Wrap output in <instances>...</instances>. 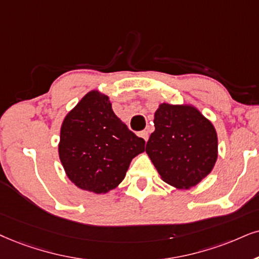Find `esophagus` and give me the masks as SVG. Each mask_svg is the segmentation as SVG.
<instances>
[{"instance_id":"esophagus-1","label":"esophagus","mask_w":259,"mask_h":259,"mask_svg":"<svg viewBox=\"0 0 259 259\" xmlns=\"http://www.w3.org/2000/svg\"><path fill=\"white\" fill-rule=\"evenodd\" d=\"M139 135L142 137L143 140L145 141H148V137H149V135H148V132H146V130H143V132H141Z\"/></svg>"}]
</instances>
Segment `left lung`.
<instances>
[{"instance_id":"left-lung-1","label":"left lung","mask_w":259,"mask_h":259,"mask_svg":"<svg viewBox=\"0 0 259 259\" xmlns=\"http://www.w3.org/2000/svg\"><path fill=\"white\" fill-rule=\"evenodd\" d=\"M146 152L163 182L178 189L197 185L218 159L215 127L190 105L161 104Z\"/></svg>"}]
</instances>
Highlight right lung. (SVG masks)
<instances>
[{"label":"right lung","mask_w":259,"mask_h":259,"mask_svg":"<svg viewBox=\"0 0 259 259\" xmlns=\"http://www.w3.org/2000/svg\"><path fill=\"white\" fill-rule=\"evenodd\" d=\"M145 143L114 114L109 97L92 91L64 118L58 153L77 188L106 194L123 181Z\"/></svg>","instance_id":"obj_1"}]
</instances>
